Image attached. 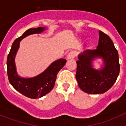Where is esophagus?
Segmentation results:
<instances>
[{"label": "esophagus", "instance_id": "1", "mask_svg": "<svg viewBox=\"0 0 126 126\" xmlns=\"http://www.w3.org/2000/svg\"><path fill=\"white\" fill-rule=\"evenodd\" d=\"M76 55V53L74 51H73V52H71L68 53V55L67 56V60H71L73 59L74 57Z\"/></svg>", "mask_w": 126, "mask_h": 126}]
</instances>
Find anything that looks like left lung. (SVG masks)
I'll list each match as a JSON object with an SVG mask.
<instances>
[{
    "mask_svg": "<svg viewBox=\"0 0 126 126\" xmlns=\"http://www.w3.org/2000/svg\"><path fill=\"white\" fill-rule=\"evenodd\" d=\"M76 74L79 87L89 94H102L111 88L119 74L117 50L108 35L99 31L98 45L96 50H86L78 56ZM97 58L103 61L100 70L93 68Z\"/></svg>",
    "mask_w": 126,
    "mask_h": 126,
    "instance_id": "1",
    "label": "left lung"
}]
</instances>
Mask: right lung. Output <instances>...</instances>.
Returning a JSON list of instances; mask_svg holds the SVG:
<instances>
[{
	"label": "right lung",
	"mask_w": 126,
	"mask_h": 126,
	"mask_svg": "<svg viewBox=\"0 0 126 126\" xmlns=\"http://www.w3.org/2000/svg\"><path fill=\"white\" fill-rule=\"evenodd\" d=\"M46 29L45 27H38L26 30L22 36L16 39L13 42L7 56V68L10 83L17 92L30 98H38L49 93L54 86L57 74L67 62L64 59L57 60L52 62L43 73L33 78H23L18 75L16 71L15 57L19 48L20 42L29 35L40 34Z\"/></svg>",
	"instance_id": "1"
}]
</instances>
